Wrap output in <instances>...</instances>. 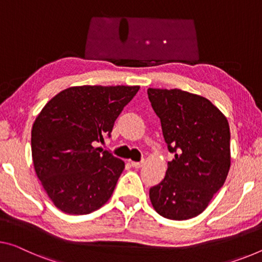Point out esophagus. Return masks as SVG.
<instances>
[{
    "mask_svg": "<svg viewBox=\"0 0 262 262\" xmlns=\"http://www.w3.org/2000/svg\"><path fill=\"white\" fill-rule=\"evenodd\" d=\"M131 165L135 168H140L144 165V162H131Z\"/></svg>",
    "mask_w": 262,
    "mask_h": 262,
    "instance_id": "obj_1",
    "label": "esophagus"
}]
</instances>
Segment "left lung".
<instances>
[{
	"instance_id": "obj_1",
	"label": "left lung",
	"mask_w": 262,
	"mask_h": 262,
	"mask_svg": "<svg viewBox=\"0 0 262 262\" xmlns=\"http://www.w3.org/2000/svg\"><path fill=\"white\" fill-rule=\"evenodd\" d=\"M162 123L168 151L165 178L150 188V200L164 218L187 220L208 206L231 166L229 125L210 100L179 89H147Z\"/></svg>"
}]
</instances>
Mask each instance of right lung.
Masks as SVG:
<instances>
[{"label": "right lung", "instance_id": "add662e5", "mask_svg": "<svg viewBox=\"0 0 262 262\" xmlns=\"http://www.w3.org/2000/svg\"><path fill=\"white\" fill-rule=\"evenodd\" d=\"M139 86H71L51 98L31 130V155L42 186L68 214H89L114 193L125 164L95 147L110 134Z\"/></svg>", "mask_w": 262, "mask_h": 262}]
</instances>
